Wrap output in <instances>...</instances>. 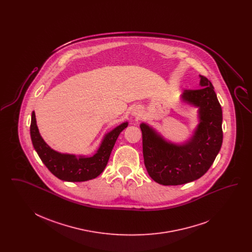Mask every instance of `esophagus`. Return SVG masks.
<instances>
[{
    "mask_svg": "<svg viewBox=\"0 0 252 252\" xmlns=\"http://www.w3.org/2000/svg\"><path fill=\"white\" fill-rule=\"evenodd\" d=\"M131 115L133 117H135L136 119H140L143 115V110L138 107H135L133 108L131 110Z\"/></svg>",
    "mask_w": 252,
    "mask_h": 252,
    "instance_id": "1",
    "label": "esophagus"
}]
</instances>
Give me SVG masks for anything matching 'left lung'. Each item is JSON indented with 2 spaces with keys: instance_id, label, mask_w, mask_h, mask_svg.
Here are the masks:
<instances>
[{
  "instance_id": "obj_1",
  "label": "left lung",
  "mask_w": 252,
  "mask_h": 252,
  "mask_svg": "<svg viewBox=\"0 0 252 252\" xmlns=\"http://www.w3.org/2000/svg\"><path fill=\"white\" fill-rule=\"evenodd\" d=\"M200 89L185 90L183 103L197 108L198 124L192 137L175 144L142 123L144 165L151 179L161 185H181L198 180L212 166L223 142L222 108L211 81L199 75Z\"/></svg>"
}]
</instances>
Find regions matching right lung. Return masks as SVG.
Wrapping results in <instances>:
<instances>
[{
    "label": "right lung",
    "mask_w": 252,
    "mask_h": 252,
    "mask_svg": "<svg viewBox=\"0 0 252 252\" xmlns=\"http://www.w3.org/2000/svg\"><path fill=\"white\" fill-rule=\"evenodd\" d=\"M127 126L128 122H125L108 132L92 157L60 153L52 149L39 134L35 111L31 116L30 135L37 155L53 175L64 181L80 182L95 179L104 171L119 134Z\"/></svg>",
    "instance_id": "add662e5"
}]
</instances>
